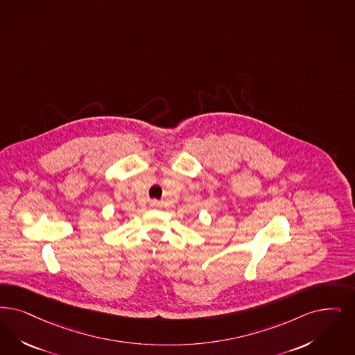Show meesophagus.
Returning a JSON list of instances; mask_svg holds the SVG:
<instances>
[{"instance_id": "34e87169", "label": "esophagus", "mask_w": 355, "mask_h": 355, "mask_svg": "<svg viewBox=\"0 0 355 355\" xmlns=\"http://www.w3.org/2000/svg\"><path fill=\"white\" fill-rule=\"evenodd\" d=\"M161 206H162V203L158 202V200H152V202H150V207H152V209H159Z\"/></svg>"}]
</instances>
